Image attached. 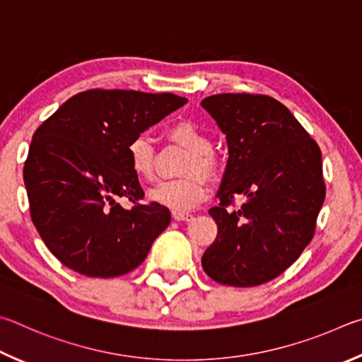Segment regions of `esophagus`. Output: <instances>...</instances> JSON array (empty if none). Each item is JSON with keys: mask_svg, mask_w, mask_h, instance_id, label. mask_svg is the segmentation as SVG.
I'll list each match as a JSON object with an SVG mask.
<instances>
[{"mask_svg": "<svg viewBox=\"0 0 362 362\" xmlns=\"http://www.w3.org/2000/svg\"><path fill=\"white\" fill-rule=\"evenodd\" d=\"M171 216L176 221H191L194 216L189 211H171Z\"/></svg>", "mask_w": 362, "mask_h": 362, "instance_id": "obj_1", "label": "esophagus"}]
</instances>
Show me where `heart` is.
<instances>
[{
  "mask_svg": "<svg viewBox=\"0 0 362 362\" xmlns=\"http://www.w3.org/2000/svg\"><path fill=\"white\" fill-rule=\"evenodd\" d=\"M167 136L170 141L189 151V157L182 167V173L186 175L177 180L160 181L149 191V199L175 211L194 210L205 200L208 194V181L203 175L214 176L218 170L216 158L213 156V138L210 133L191 120H181L171 125ZM154 156V144L146 135H138L127 144L130 170L139 180H152Z\"/></svg>",
  "mask_w": 362,
  "mask_h": 362,
  "instance_id": "heart-1",
  "label": "heart"
}]
</instances>
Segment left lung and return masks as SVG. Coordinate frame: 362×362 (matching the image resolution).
Returning a JSON list of instances; mask_svg holds the SVG:
<instances>
[{
  "label": "left lung",
  "instance_id": "obj_1",
  "mask_svg": "<svg viewBox=\"0 0 362 362\" xmlns=\"http://www.w3.org/2000/svg\"><path fill=\"white\" fill-rule=\"evenodd\" d=\"M202 106L229 146L219 205L210 210L218 235L202 265L221 284L259 286L280 276L312 242L326 197L321 149L269 95L218 93ZM240 193L249 200L232 211Z\"/></svg>",
  "mask_w": 362,
  "mask_h": 362
}]
</instances>
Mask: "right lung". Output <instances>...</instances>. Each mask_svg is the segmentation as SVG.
<instances>
[{"mask_svg":"<svg viewBox=\"0 0 362 362\" xmlns=\"http://www.w3.org/2000/svg\"><path fill=\"white\" fill-rule=\"evenodd\" d=\"M187 103L173 93L90 88L37 127L23 165L30 216L50 252L81 275L120 276L136 269L170 224L130 170L127 144ZM119 198H129L124 209Z\"/></svg>","mask_w":362,"mask_h":362,"instance_id":"obj_1","label":"right lung"}]
</instances>
